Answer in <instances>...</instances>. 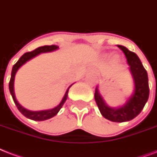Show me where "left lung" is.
<instances>
[{
	"label": "left lung",
	"mask_w": 157,
	"mask_h": 157,
	"mask_svg": "<svg viewBox=\"0 0 157 157\" xmlns=\"http://www.w3.org/2000/svg\"><path fill=\"white\" fill-rule=\"evenodd\" d=\"M117 46L126 57L129 70L134 81V90L126 102L118 107H110L99 93L98 86L96 87L94 98L101 114L104 118L113 122H124L131 121L144 109L149 97L147 72L143 66L136 54L129 51L123 45Z\"/></svg>",
	"instance_id": "1"
}]
</instances>
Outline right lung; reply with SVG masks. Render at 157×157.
<instances>
[{"label":"right lung","mask_w":157,"mask_h":157,"mask_svg":"<svg viewBox=\"0 0 157 157\" xmlns=\"http://www.w3.org/2000/svg\"><path fill=\"white\" fill-rule=\"evenodd\" d=\"M59 49V46L57 45H45V46H41L37 49H36L33 51L31 52H27L23 54V56L21 57L20 59H18V62L16 63L13 66L12 68V71H11V77L10 83H9V89H10V92L13 100L15 103L16 107L18 109V111L22 113V114L26 117L28 119L33 120V121H45V120L50 119L54 117V116H56L58 114V112H59V110L61 109L63 105L66 102L67 98V94H68V90L70 87H71L73 84H71V86H69L68 88L67 89L66 92L64 94V96L62 98L61 102L59 103L58 106H56L54 108L48 110H41V111H30V110L26 109L25 107H23L20 103H18V100L16 99L15 93H14V78H15L16 72L18 71V70L21 67L23 66V64H25L29 60H31L33 58H35L36 56H37L39 54H42V53H48L52 52Z\"/></svg>","instance_id":"add662e5"}]
</instances>
